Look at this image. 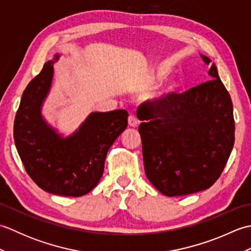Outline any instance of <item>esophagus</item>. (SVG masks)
<instances>
[{
    "label": "esophagus",
    "mask_w": 251,
    "mask_h": 251,
    "mask_svg": "<svg viewBox=\"0 0 251 251\" xmlns=\"http://www.w3.org/2000/svg\"><path fill=\"white\" fill-rule=\"evenodd\" d=\"M138 124H139V121H138L137 117L134 114H130L128 116V125L130 127H136Z\"/></svg>",
    "instance_id": "1"
}]
</instances>
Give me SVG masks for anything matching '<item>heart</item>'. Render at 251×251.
<instances>
[{
	"instance_id": "1",
	"label": "heart",
	"mask_w": 251,
	"mask_h": 251,
	"mask_svg": "<svg viewBox=\"0 0 251 251\" xmlns=\"http://www.w3.org/2000/svg\"><path fill=\"white\" fill-rule=\"evenodd\" d=\"M170 72V69L169 68H159L156 70L155 74H154V76L152 78V82L153 83H156V82H161L163 78H165L167 76V74ZM178 82L175 81V79H173V81H169L168 83H166V85L163 87L162 90H159V92L156 94L155 97L158 98V99H162L164 97H166L167 95L172 94L173 92H175L176 89H177L178 87Z\"/></svg>"
}]
</instances>
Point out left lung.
<instances>
[{
  "label": "left lung",
  "mask_w": 251,
  "mask_h": 251,
  "mask_svg": "<svg viewBox=\"0 0 251 251\" xmlns=\"http://www.w3.org/2000/svg\"><path fill=\"white\" fill-rule=\"evenodd\" d=\"M201 57L209 65V58ZM208 74L210 81L146 101L137 110L147 178L166 196L209 189L232 152L235 123L230 94L215 63Z\"/></svg>",
  "instance_id": "1"
}]
</instances>
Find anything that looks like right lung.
Here are the masks:
<instances>
[{"label":"right lung","mask_w":251,"mask_h":251,"mask_svg":"<svg viewBox=\"0 0 251 251\" xmlns=\"http://www.w3.org/2000/svg\"><path fill=\"white\" fill-rule=\"evenodd\" d=\"M54 60L25 87L14 123V140L25 172L49 193L78 197L102 177L110 147L127 127L128 112H93L78 129L63 138L42 116L51 86Z\"/></svg>","instance_id":"add662e5"}]
</instances>
